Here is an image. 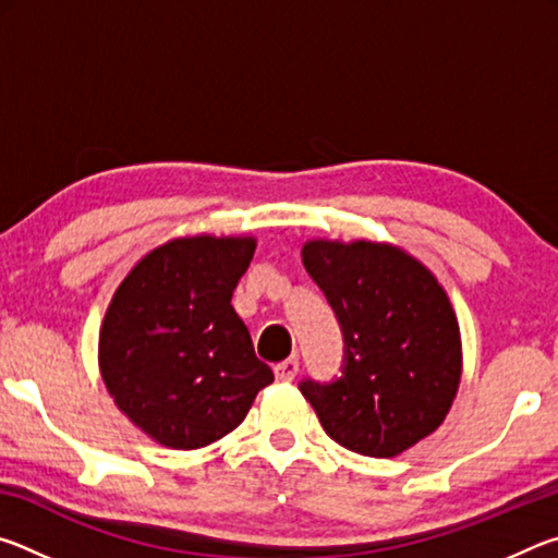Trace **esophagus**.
<instances>
[{"mask_svg": "<svg viewBox=\"0 0 558 558\" xmlns=\"http://www.w3.org/2000/svg\"><path fill=\"white\" fill-rule=\"evenodd\" d=\"M300 372V362L298 356H290V359H282L280 364H276V376L280 381H292Z\"/></svg>", "mask_w": 558, "mask_h": 558, "instance_id": "34e87169", "label": "esophagus"}]
</instances>
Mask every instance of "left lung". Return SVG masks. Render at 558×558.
<instances>
[{"label": "left lung", "mask_w": 558, "mask_h": 558, "mask_svg": "<svg viewBox=\"0 0 558 558\" xmlns=\"http://www.w3.org/2000/svg\"><path fill=\"white\" fill-rule=\"evenodd\" d=\"M302 263L342 325L347 359L332 384L302 381L329 438L393 458L436 433L458 396L462 342L438 278L401 245L313 239Z\"/></svg>", "instance_id": "left-lung-1"}]
</instances>
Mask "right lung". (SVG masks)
I'll return each mask as SVG.
<instances>
[{"label":"right lung","instance_id":"add662e5","mask_svg":"<svg viewBox=\"0 0 558 558\" xmlns=\"http://www.w3.org/2000/svg\"><path fill=\"white\" fill-rule=\"evenodd\" d=\"M253 251V235H179L140 258L110 300L98 337L102 384L159 446L221 440L272 381L231 305Z\"/></svg>","mask_w":558,"mask_h":558}]
</instances>
